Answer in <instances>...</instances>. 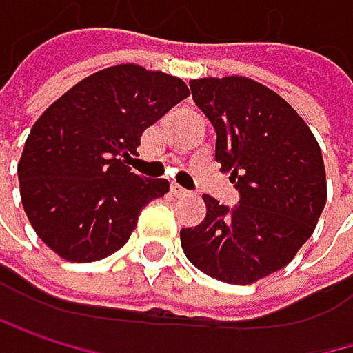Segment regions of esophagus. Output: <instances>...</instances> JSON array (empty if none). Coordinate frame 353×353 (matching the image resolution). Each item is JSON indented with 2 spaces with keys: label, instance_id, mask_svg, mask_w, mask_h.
<instances>
[{
  "label": "esophagus",
  "instance_id": "obj_1",
  "mask_svg": "<svg viewBox=\"0 0 353 353\" xmlns=\"http://www.w3.org/2000/svg\"><path fill=\"white\" fill-rule=\"evenodd\" d=\"M171 194L180 199V196H188V190H184L180 184H171Z\"/></svg>",
  "mask_w": 353,
  "mask_h": 353
}]
</instances>
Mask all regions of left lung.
I'll return each mask as SVG.
<instances>
[{
	"mask_svg": "<svg viewBox=\"0 0 353 353\" xmlns=\"http://www.w3.org/2000/svg\"><path fill=\"white\" fill-rule=\"evenodd\" d=\"M190 92L241 201L230 209L205 194L207 215L182 228V249L211 279L251 285L283 270L312 236L326 203L322 152L295 108L253 79H192Z\"/></svg>",
	"mask_w": 353,
	"mask_h": 353,
	"instance_id": "8db88e82",
	"label": "left lung"
}]
</instances>
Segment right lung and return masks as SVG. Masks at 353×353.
Listing matches in <instances>:
<instances>
[{
	"instance_id": "add662e5",
	"label": "right lung",
	"mask_w": 353,
	"mask_h": 353,
	"mask_svg": "<svg viewBox=\"0 0 353 353\" xmlns=\"http://www.w3.org/2000/svg\"><path fill=\"white\" fill-rule=\"evenodd\" d=\"M190 96L161 70L117 64L60 96L35 121L18 163L24 213L66 261H98L132 236L140 211L169 192L167 180L128 167L146 128Z\"/></svg>"
}]
</instances>
